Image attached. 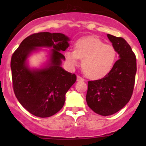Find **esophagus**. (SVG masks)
Returning <instances> with one entry per match:
<instances>
[{"instance_id":"1","label":"esophagus","mask_w":146,"mask_h":146,"mask_svg":"<svg viewBox=\"0 0 146 146\" xmlns=\"http://www.w3.org/2000/svg\"><path fill=\"white\" fill-rule=\"evenodd\" d=\"M77 81H84V79H83L82 77H80V76L78 75L77 77Z\"/></svg>"}]
</instances>
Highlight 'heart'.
Masks as SVG:
<instances>
[{"label": "heart", "instance_id": "obj_1", "mask_svg": "<svg viewBox=\"0 0 146 146\" xmlns=\"http://www.w3.org/2000/svg\"><path fill=\"white\" fill-rule=\"evenodd\" d=\"M117 52L113 45L105 44L95 37L80 38L75 44V50L66 53V58L70 66L78 64L82 59V69L84 74L91 79H99L108 74L113 69Z\"/></svg>", "mask_w": 146, "mask_h": 146}]
</instances>
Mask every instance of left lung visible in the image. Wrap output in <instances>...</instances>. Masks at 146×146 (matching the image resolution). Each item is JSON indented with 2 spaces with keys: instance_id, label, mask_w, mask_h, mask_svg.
<instances>
[{
  "instance_id": "left-lung-1",
  "label": "left lung",
  "mask_w": 146,
  "mask_h": 146,
  "mask_svg": "<svg viewBox=\"0 0 146 146\" xmlns=\"http://www.w3.org/2000/svg\"><path fill=\"white\" fill-rule=\"evenodd\" d=\"M119 58L103 78L88 82L86 102L93 111L103 116L119 111L131 99L137 72L136 56L126 40L108 34Z\"/></svg>"
}]
</instances>
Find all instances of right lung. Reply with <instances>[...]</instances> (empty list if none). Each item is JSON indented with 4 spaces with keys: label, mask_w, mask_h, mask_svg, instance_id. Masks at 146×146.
Listing matches in <instances>:
<instances>
[{
    "label": "right lung",
    "mask_w": 146,
    "mask_h": 146,
    "mask_svg": "<svg viewBox=\"0 0 146 146\" xmlns=\"http://www.w3.org/2000/svg\"><path fill=\"white\" fill-rule=\"evenodd\" d=\"M69 38L63 33L40 32L23 40L12 54L11 59L13 90L23 108L35 116L47 118L60 110L65 102L66 94L77 80L75 74L64 70L61 53L69 47ZM53 49L50 64L42 70H31L26 59L36 47Z\"/></svg>",
    "instance_id": "add662e5"
}]
</instances>
